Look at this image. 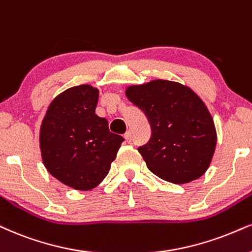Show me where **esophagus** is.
Here are the masks:
<instances>
[{
  "instance_id": "esophagus-1",
  "label": "esophagus",
  "mask_w": 252,
  "mask_h": 252,
  "mask_svg": "<svg viewBox=\"0 0 252 252\" xmlns=\"http://www.w3.org/2000/svg\"><path fill=\"white\" fill-rule=\"evenodd\" d=\"M125 140L127 141V142H131L132 141V132L131 131H128V132H126L125 133Z\"/></svg>"
}]
</instances>
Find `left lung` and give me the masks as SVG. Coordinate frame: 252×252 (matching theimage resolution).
I'll use <instances>...</instances> for the list:
<instances>
[{
    "instance_id": "obj_1",
    "label": "left lung",
    "mask_w": 252,
    "mask_h": 252,
    "mask_svg": "<svg viewBox=\"0 0 252 252\" xmlns=\"http://www.w3.org/2000/svg\"><path fill=\"white\" fill-rule=\"evenodd\" d=\"M128 100L147 117L152 135L138 148L158 178L183 185L201 178L216 147L213 118L187 86L157 79L126 90Z\"/></svg>"
}]
</instances>
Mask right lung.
Instances as JSON below:
<instances>
[{
    "label": "right lung",
    "instance_id": "right-lung-1",
    "mask_svg": "<svg viewBox=\"0 0 252 252\" xmlns=\"http://www.w3.org/2000/svg\"><path fill=\"white\" fill-rule=\"evenodd\" d=\"M99 91L90 85L67 89L48 108L39 142L54 178L77 190L95 188L106 178L124 138L95 114Z\"/></svg>",
    "mask_w": 252,
    "mask_h": 252
}]
</instances>
